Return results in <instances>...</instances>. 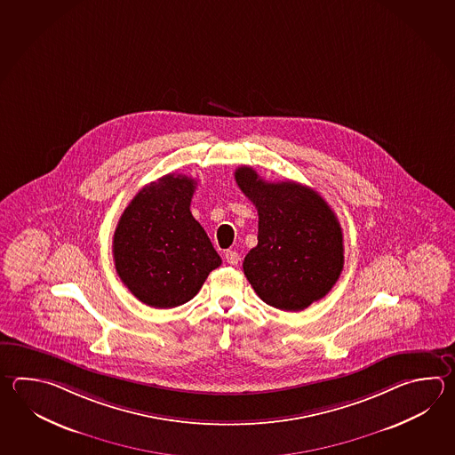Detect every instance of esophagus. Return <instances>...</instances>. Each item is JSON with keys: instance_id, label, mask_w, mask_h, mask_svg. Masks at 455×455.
I'll return each instance as SVG.
<instances>
[{"instance_id": "1", "label": "esophagus", "mask_w": 455, "mask_h": 455, "mask_svg": "<svg viewBox=\"0 0 455 455\" xmlns=\"http://www.w3.org/2000/svg\"><path fill=\"white\" fill-rule=\"evenodd\" d=\"M225 260L230 264V266H236L240 262V254L236 251H227L225 252Z\"/></svg>"}]
</instances>
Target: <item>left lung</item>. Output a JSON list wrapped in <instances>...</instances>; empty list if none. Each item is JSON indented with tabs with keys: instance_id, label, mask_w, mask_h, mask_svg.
I'll list each match as a JSON object with an SVG mask.
<instances>
[{
	"instance_id": "obj_1",
	"label": "left lung",
	"mask_w": 455,
	"mask_h": 455,
	"mask_svg": "<svg viewBox=\"0 0 455 455\" xmlns=\"http://www.w3.org/2000/svg\"><path fill=\"white\" fill-rule=\"evenodd\" d=\"M235 180L258 209V246L243 260L258 297L282 311L324 298L343 269V235L334 211L307 186L269 183L251 167Z\"/></svg>"
}]
</instances>
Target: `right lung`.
<instances>
[{"mask_svg": "<svg viewBox=\"0 0 455 455\" xmlns=\"http://www.w3.org/2000/svg\"><path fill=\"white\" fill-rule=\"evenodd\" d=\"M196 180L170 173L144 186L120 217L113 259L121 282L148 307L185 305L222 259L189 211Z\"/></svg>", "mask_w": 455, "mask_h": 455, "instance_id": "1", "label": "right lung"}]
</instances>
